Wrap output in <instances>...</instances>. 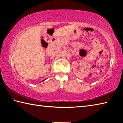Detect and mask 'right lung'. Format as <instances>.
Masks as SVG:
<instances>
[{
  "instance_id": "obj_1",
  "label": "right lung",
  "mask_w": 123,
  "mask_h": 123,
  "mask_svg": "<svg viewBox=\"0 0 123 123\" xmlns=\"http://www.w3.org/2000/svg\"><path fill=\"white\" fill-rule=\"evenodd\" d=\"M46 79H45V80H43V81H44V80H46Z\"/></svg>"
}]
</instances>
